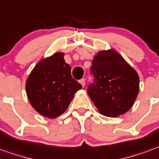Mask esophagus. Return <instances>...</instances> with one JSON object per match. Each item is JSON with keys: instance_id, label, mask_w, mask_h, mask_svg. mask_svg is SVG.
<instances>
[{"instance_id": "1", "label": "esophagus", "mask_w": 159, "mask_h": 159, "mask_svg": "<svg viewBox=\"0 0 159 159\" xmlns=\"http://www.w3.org/2000/svg\"><path fill=\"white\" fill-rule=\"evenodd\" d=\"M79 83L82 84L83 87H84V85H85V79H84V78H82V79L79 81Z\"/></svg>"}]
</instances>
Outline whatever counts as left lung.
Here are the masks:
<instances>
[{
  "instance_id": "8db88e82",
  "label": "left lung",
  "mask_w": 159,
  "mask_h": 159,
  "mask_svg": "<svg viewBox=\"0 0 159 159\" xmlns=\"http://www.w3.org/2000/svg\"><path fill=\"white\" fill-rule=\"evenodd\" d=\"M93 82L88 94L103 115L116 117L126 113L137 98V72L114 50L102 51L92 60Z\"/></svg>"
}]
</instances>
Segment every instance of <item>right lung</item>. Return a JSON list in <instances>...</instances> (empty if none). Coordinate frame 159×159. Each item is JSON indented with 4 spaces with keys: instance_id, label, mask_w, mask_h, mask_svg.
Returning <instances> with one entry per match:
<instances>
[{
    "instance_id": "obj_1",
    "label": "right lung",
    "mask_w": 159,
    "mask_h": 159,
    "mask_svg": "<svg viewBox=\"0 0 159 159\" xmlns=\"http://www.w3.org/2000/svg\"><path fill=\"white\" fill-rule=\"evenodd\" d=\"M57 52L41 60L34 67L25 83L27 97L41 115L53 119L68 108L74 94L82 88L71 76V69Z\"/></svg>"
}]
</instances>
